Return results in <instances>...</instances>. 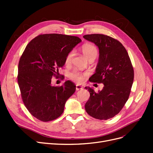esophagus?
<instances>
[{"mask_svg":"<svg viewBox=\"0 0 153 153\" xmlns=\"http://www.w3.org/2000/svg\"><path fill=\"white\" fill-rule=\"evenodd\" d=\"M82 88H83V87L81 86V85H76V91L80 90V89H82Z\"/></svg>","mask_w":153,"mask_h":153,"instance_id":"obj_1","label":"esophagus"}]
</instances>
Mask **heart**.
Returning a JSON list of instances; mask_svg holds the SVG:
<instances>
[{
	"mask_svg": "<svg viewBox=\"0 0 153 153\" xmlns=\"http://www.w3.org/2000/svg\"><path fill=\"white\" fill-rule=\"evenodd\" d=\"M82 52L85 55V57L88 59L91 57L96 56L98 54V50L94 45L91 44H85L82 47ZM74 55L73 51L69 52L66 55L65 59V63L69 64L71 61V59ZM87 73H82L77 70H74L69 73V77L71 80L75 82L78 84H81L84 81L87 76Z\"/></svg>",
	"mask_w": 153,
	"mask_h": 153,
	"instance_id": "obj_1",
	"label": "heart"
}]
</instances>
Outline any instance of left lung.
<instances>
[{
	"mask_svg": "<svg viewBox=\"0 0 153 153\" xmlns=\"http://www.w3.org/2000/svg\"><path fill=\"white\" fill-rule=\"evenodd\" d=\"M83 37L98 46L100 52L96 72L89 80L104 84L103 89L98 92L85 87L90 92L85 108L91 117L107 120L119 114L129 98L134 78L133 68L126 48L118 40L100 34Z\"/></svg>",
	"mask_w": 153,
	"mask_h": 153,
	"instance_id": "1",
	"label": "left lung"
}]
</instances>
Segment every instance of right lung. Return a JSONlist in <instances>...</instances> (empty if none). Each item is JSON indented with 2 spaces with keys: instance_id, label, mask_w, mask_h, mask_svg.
I'll return each instance as SVG.
<instances>
[{
  "instance_id": "1",
  "label": "right lung",
  "mask_w": 153,
  "mask_h": 153,
  "mask_svg": "<svg viewBox=\"0 0 153 153\" xmlns=\"http://www.w3.org/2000/svg\"><path fill=\"white\" fill-rule=\"evenodd\" d=\"M82 40L76 36L59 34H40L27 45L18 63V83L23 102L39 121L56 119L64 112L68 99L76 90L68 80L52 86V77L65 64L68 53Z\"/></svg>"
}]
</instances>
